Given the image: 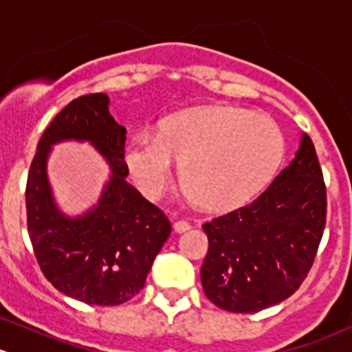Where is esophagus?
<instances>
[{"label":"esophagus","mask_w":352,"mask_h":352,"mask_svg":"<svg viewBox=\"0 0 352 352\" xmlns=\"http://www.w3.org/2000/svg\"><path fill=\"white\" fill-rule=\"evenodd\" d=\"M173 229H175V232H186L191 229V224L187 221H177L175 224H173Z\"/></svg>","instance_id":"34e87169"}]
</instances>
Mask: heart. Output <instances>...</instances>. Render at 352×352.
Listing matches in <instances>:
<instances>
[{
	"label": "heart",
	"instance_id": "obj_1",
	"mask_svg": "<svg viewBox=\"0 0 352 352\" xmlns=\"http://www.w3.org/2000/svg\"><path fill=\"white\" fill-rule=\"evenodd\" d=\"M283 157V137L269 118L241 107L184 111L160 121L153 137L124 147L131 180L147 199L165 198L179 163L184 192L213 212L238 208L267 186Z\"/></svg>",
	"mask_w": 352,
	"mask_h": 352
}]
</instances>
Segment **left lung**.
<instances>
[{"instance_id": "8db88e82", "label": "left lung", "mask_w": 352, "mask_h": 352, "mask_svg": "<svg viewBox=\"0 0 352 352\" xmlns=\"http://www.w3.org/2000/svg\"><path fill=\"white\" fill-rule=\"evenodd\" d=\"M327 224V186L316 149L302 135L295 160L250 205L203 224V292L229 313H257L298 290Z\"/></svg>"}]
</instances>
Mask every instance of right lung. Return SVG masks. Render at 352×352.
Returning <instances> with one entry per match:
<instances>
[{
    "label": "right lung",
    "mask_w": 352,
    "mask_h": 352,
    "mask_svg": "<svg viewBox=\"0 0 352 352\" xmlns=\"http://www.w3.org/2000/svg\"><path fill=\"white\" fill-rule=\"evenodd\" d=\"M69 138L88 140L113 172L99 205L78 219L58 212L46 179L51 146ZM124 140L109 97L81 95L43 131L28 173V232L39 269L58 292L85 304L120 305L135 297L172 232L163 210L126 182Z\"/></svg>",
    "instance_id": "1"
}]
</instances>
